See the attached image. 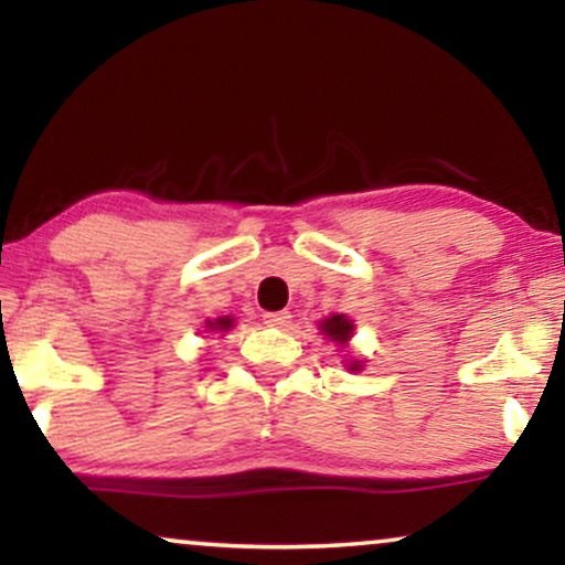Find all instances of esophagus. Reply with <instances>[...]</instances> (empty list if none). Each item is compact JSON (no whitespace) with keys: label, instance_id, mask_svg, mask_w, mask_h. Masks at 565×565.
Returning <instances> with one entry per match:
<instances>
[{"label":"esophagus","instance_id":"34e87169","mask_svg":"<svg viewBox=\"0 0 565 565\" xmlns=\"http://www.w3.org/2000/svg\"><path fill=\"white\" fill-rule=\"evenodd\" d=\"M290 319H292L290 311H273V313H265V316H262V321H265L267 327H275V329L288 327Z\"/></svg>","mask_w":565,"mask_h":565}]
</instances>
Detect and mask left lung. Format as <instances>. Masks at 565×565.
<instances>
[{"mask_svg": "<svg viewBox=\"0 0 565 565\" xmlns=\"http://www.w3.org/2000/svg\"><path fill=\"white\" fill-rule=\"evenodd\" d=\"M323 331H327V337L334 339V342L344 344L347 339L352 337V323H350V319H344V316H331V319L323 321ZM358 367L360 365L354 362V370H358Z\"/></svg>", "mask_w": 565, "mask_h": 565, "instance_id": "obj_1", "label": "left lung"}]
</instances>
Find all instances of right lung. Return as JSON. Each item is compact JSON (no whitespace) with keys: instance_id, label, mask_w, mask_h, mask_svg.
I'll return each mask as SVG.
<instances>
[{"instance_id":"add662e5","label":"right lung","mask_w":565,"mask_h":565,"mask_svg":"<svg viewBox=\"0 0 565 565\" xmlns=\"http://www.w3.org/2000/svg\"><path fill=\"white\" fill-rule=\"evenodd\" d=\"M231 327V319H218L215 323H211V329H228Z\"/></svg>"}]
</instances>
